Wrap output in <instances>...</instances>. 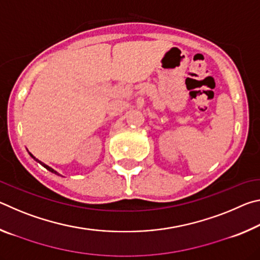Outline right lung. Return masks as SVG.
Returning a JSON list of instances; mask_svg holds the SVG:
<instances>
[{
    "label": "right lung",
    "mask_w": 260,
    "mask_h": 260,
    "mask_svg": "<svg viewBox=\"0 0 260 260\" xmlns=\"http://www.w3.org/2000/svg\"><path fill=\"white\" fill-rule=\"evenodd\" d=\"M27 151H28V150H27ZM28 153H29V156H30V157H32V158H33V159H34L35 161H37V162H39V164H40V165H42L43 167H45V169H47L48 171H49V172H51V173H55L56 175H60V174H59L58 172H57V171H55L54 169H52V167H50V166H48L47 164H45V162H42L41 160H39V159H38V158H35V157H34V156L32 155V153H30V152H28ZM60 177H61V175H60Z\"/></svg>",
    "instance_id": "right-lung-1"
}]
</instances>
